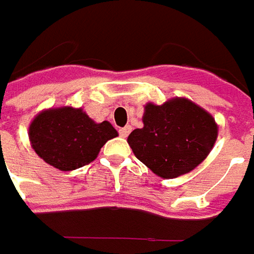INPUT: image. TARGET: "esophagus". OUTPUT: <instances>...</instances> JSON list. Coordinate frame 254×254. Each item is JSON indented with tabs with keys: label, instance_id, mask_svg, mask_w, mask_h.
Wrapping results in <instances>:
<instances>
[{
	"label": "esophagus",
	"instance_id": "34e87169",
	"mask_svg": "<svg viewBox=\"0 0 254 254\" xmlns=\"http://www.w3.org/2000/svg\"><path fill=\"white\" fill-rule=\"evenodd\" d=\"M130 130H132V127H129V125L125 127H121V129H119V135L122 136V137H127V136L130 133Z\"/></svg>",
	"mask_w": 254,
	"mask_h": 254
}]
</instances>
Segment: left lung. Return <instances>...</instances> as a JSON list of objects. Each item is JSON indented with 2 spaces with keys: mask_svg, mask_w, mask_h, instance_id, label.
Here are the masks:
<instances>
[{
  "mask_svg": "<svg viewBox=\"0 0 254 254\" xmlns=\"http://www.w3.org/2000/svg\"><path fill=\"white\" fill-rule=\"evenodd\" d=\"M216 137L211 114L187 98H173L163 105L146 104L143 127L127 136V143L154 174L176 179L205 160Z\"/></svg>",
  "mask_w": 254,
  "mask_h": 254,
  "instance_id": "left-lung-1",
  "label": "left lung"
}]
</instances>
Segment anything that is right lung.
Returning <instances> with one entry per match:
<instances>
[{
  "label": "right lung",
  "mask_w": 254,
  "mask_h": 254,
  "mask_svg": "<svg viewBox=\"0 0 254 254\" xmlns=\"http://www.w3.org/2000/svg\"><path fill=\"white\" fill-rule=\"evenodd\" d=\"M117 136L108 121L97 124L81 108L71 107L42 111L29 125L33 150L62 171L75 170L95 160L101 147Z\"/></svg>",
  "instance_id": "add662e5"
}]
</instances>
